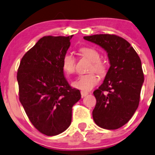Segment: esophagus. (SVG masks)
Here are the masks:
<instances>
[{"mask_svg": "<svg viewBox=\"0 0 155 155\" xmlns=\"http://www.w3.org/2000/svg\"><path fill=\"white\" fill-rule=\"evenodd\" d=\"M81 97H85V96L88 95V92L81 91Z\"/></svg>", "mask_w": 155, "mask_h": 155, "instance_id": "esophagus-1", "label": "esophagus"}]
</instances>
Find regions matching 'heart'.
I'll list each match as a JSON object with an SVG mask.
<instances>
[{"mask_svg": "<svg viewBox=\"0 0 155 155\" xmlns=\"http://www.w3.org/2000/svg\"><path fill=\"white\" fill-rule=\"evenodd\" d=\"M79 52L82 56L92 62L89 71H95L98 74H104L106 71V65L101 60L100 52L93 47H84L79 49ZM62 66L63 71L70 75L75 72L76 59L71 54H65L62 60ZM99 79L94 73H90L85 75L78 76L77 79L72 82L73 87L81 90L82 91H89L98 83Z\"/></svg>", "mask_w": 155, "mask_h": 155, "instance_id": "1", "label": "heart"}]
</instances>
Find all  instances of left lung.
<instances>
[{
  "mask_svg": "<svg viewBox=\"0 0 155 155\" xmlns=\"http://www.w3.org/2000/svg\"><path fill=\"white\" fill-rule=\"evenodd\" d=\"M84 39L105 49L110 63L104 82L93 92L97 101L93 120L102 128L118 129L130 120L139 104L144 79L141 61L130 44L116 35L97 34Z\"/></svg>",
  "mask_w": 155,
  "mask_h": 155,
  "instance_id": "1",
  "label": "left lung"
}]
</instances>
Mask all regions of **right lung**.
<instances>
[{"instance_id":"1","label":"right lung","mask_w":155,"mask_h":155,"mask_svg":"<svg viewBox=\"0 0 155 155\" xmlns=\"http://www.w3.org/2000/svg\"><path fill=\"white\" fill-rule=\"evenodd\" d=\"M70 36H44L25 54L17 71L19 101L39 132L53 136L71 123L72 107L81 98L64 76L62 60Z\"/></svg>"}]
</instances>
